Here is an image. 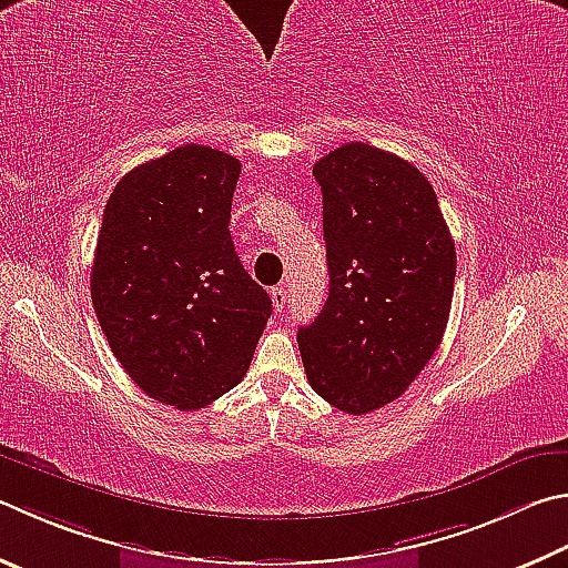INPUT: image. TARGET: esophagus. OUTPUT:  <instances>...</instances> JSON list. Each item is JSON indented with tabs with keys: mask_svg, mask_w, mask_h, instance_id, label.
Returning a JSON list of instances; mask_svg holds the SVG:
<instances>
[{
	"mask_svg": "<svg viewBox=\"0 0 568 568\" xmlns=\"http://www.w3.org/2000/svg\"><path fill=\"white\" fill-rule=\"evenodd\" d=\"M271 297H273L275 311H277V313H283V307H285V303H287V291H285V285H277V287H273Z\"/></svg>",
	"mask_w": 568,
	"mask_h": 568,
	"instance_id": "34e87169",
	"label": "esophagus"
}]
</instances>
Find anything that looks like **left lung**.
<instances>
[{
	"label": "left lung",
	"instance_id": "1",
	"mask_svg": "<svg viewBox=\"0 0 568 568\" xmlns=\"http://www.w3.org/2000/svg\"><path fill=\"white\" fill-rule=\"evenodd\" d=\"M329 293L297 329L307 383L347 415L397 399L445 335L457 253L432 183L395 153L345 143L313 166Z\"/></svg>",
	"mask_w": 568,
	"mask_h": 568
}]
</instances>
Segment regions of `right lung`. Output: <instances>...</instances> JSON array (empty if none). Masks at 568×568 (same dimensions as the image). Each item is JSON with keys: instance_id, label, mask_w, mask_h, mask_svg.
Wrapping results in <instances>:
<instances>
[{"instance_id": "right-lung-1", "label": "right lung", "mask_w": 568, "mask_h": 568, "mask_svg": "<svg viewBox=\"0 0 568 568\" xmlns=\"http://www.w3.org/2000/svg\"><path fill=\"white\" fill-rule=\"evenodd\" d=\"M239 176L231 153L185 143L129 171L101 221L99 325L133 383L183 412L241 383L273 313L229 231Z\"/></svg>"}]
</instances>
